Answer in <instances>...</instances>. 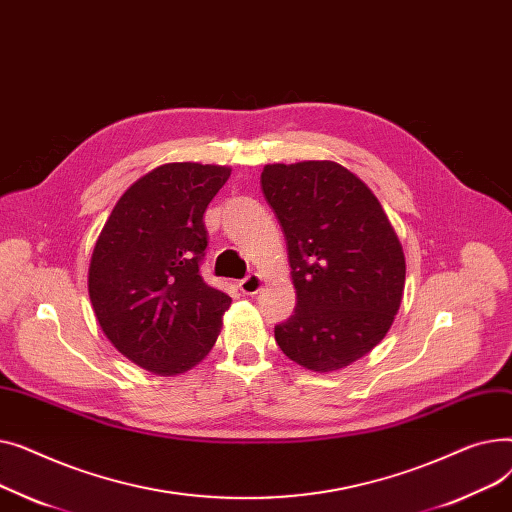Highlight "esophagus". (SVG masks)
<instances>
[{"instance_id": "1", "label": "esophagus", "mask_w": 512, "mask_h": 512, "mask_svg": "<svg viewBox=\"0 0 512 512\" xmlns=\"http://www.w3.org/2000/svg\"><path fill=\"white\" fill-rule=\"evenodd\" d=\"M238 288L242 294H257L263 288V278L259 274H249L238 282Z\"/></svg>"}]
</instances>
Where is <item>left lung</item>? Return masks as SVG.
<instances>
[{"mask_svg": "<svg viewBox=\"0 0 512 512\" xmlns=\"http://www.w3.org/2000/svg\"><path fill=\"white\" fill-rule=\"evenodd\" d=\"M261 191L282 226L297 309L274 328L282 353L336 371L388 334L405 290V255L375 195L336 161L274 164Z\"/></svg>", "mask_w": 512, "mask_h": 512, "instance_id": "8db88e82", "label": "left lung"}]
</instances>
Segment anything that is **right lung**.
<instances>
[{
  "mask_svg": "<svg viewBox=\"0 0 512 512\" xmlns=\"http://www.w3.org/2000/svg\"><path fill=\"white\" fill-rule=\"evenodd\" d=\"M230 168L159 166L134 182L107 218L89 267V297L103 334L139 367L176 375L213 348L232 299L199 267L203 213Z\"/></svg>",
  "mask_w": 512,
  "mask_h": 512,
  "instance_id": "add662e5",
  "label": "right lung"
}]
</instances>
